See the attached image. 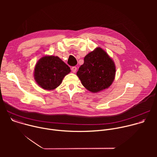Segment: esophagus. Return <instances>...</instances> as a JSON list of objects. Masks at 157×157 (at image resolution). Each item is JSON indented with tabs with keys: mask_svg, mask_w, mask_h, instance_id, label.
<instances>
[{
	"mask_svg": "<svg viewBox=\"0 0 157 157\" xmlns=\"http://www.w3.org/2000/svg\"><path fill=\"white\" fill-rule=\"evenodd\" d=\"M71 70L73 73H76V70H77V68L76 66H73L71 68Z\"/></svg>",
	"mask_w": 157,
	"mask_h": 157,
	"instance_id": "1",
	"label": "esophagus"
}]
</instances>
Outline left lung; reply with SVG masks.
<instances>
[{
  "label": "left lung",
  "mask_w": 157,
  "mask_h": 157,
  "mask_svg": "<svg viewBox=\"0 0 157 157\" xmlns=\"http://www.w3.org/2000/svg\"><path fill=\"white\" fill-rule=\"evenodd\" d=\"M88 91L98 93L108 88L114 80L115 64L101 48H96L84 58L76 73Z\"/></svg>",
  "instance_id": "obj_1"
}]
</instances>
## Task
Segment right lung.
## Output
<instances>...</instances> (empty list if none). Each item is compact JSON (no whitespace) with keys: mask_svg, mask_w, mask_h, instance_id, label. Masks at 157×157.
<instances>
[{"mask_svg":"<svg viewBox=\"0 0 157 157\" xmlns=\"http://www.w3.org/2000/svg\"><path fill=\"white\" fill-rule=\"evenodd\" d=\"M70 71V67L59 57L45 56L36 64L34 78L41 87L53 90L60 85L64 77Z\"/></svg>","mask_w":157,"mask_h":157,"instance_id":"add662e5","label":"right lung"}]
</instances>
